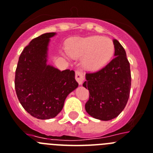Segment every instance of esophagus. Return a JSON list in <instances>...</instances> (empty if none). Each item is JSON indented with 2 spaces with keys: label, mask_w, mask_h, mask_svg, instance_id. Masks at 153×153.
<instances>
[{
  "label": "esophagus",
  "mask_w": 153,
  "mask_h": 153,
  "mask_svg": "<svg viewBox=\"0 0 153 153\" xmlns=\"http://www.w3.org/2000/svg\"><path fill=\"white\" fill-rule=\"evenodd\" d=\"M75 79H76V81L78 82V83L79 85L82 84L85 80V77L82 71H75Z\"/></svg>",
  "instance_id": "obj_1"
}]
</instances>
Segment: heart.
Listing matches in <instances>:
<instances>
[{
  "label": "heart",
  "instance_id": "b5f03b06",
  "mask_svg": "<svg viewBox=\"0 0 153 153\" xmlns=\"http://www.w3.org/2000/svg\"><path fill=\"white\" fill-rule=\"evenodd\" d=\"M115 51L113 40L107 37L91 36L77 37L67 46L68 53L73 58H82L85 70L96 71L110 61Z\"/></svg>",
  "mask_w": 153,
  "mask_h": 153
}]
</instances>
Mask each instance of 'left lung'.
Here are the masks:
<instances>
[{"label":"left lung","instance_id":"1","mask_svg":"<svg viewBox=\"0 0 153 153\" xmlns=\"http://www.w3.org/2000/svg\"><path fill=\"white\" fill-rule=\"evenodd\" d=\"M114 57L97 72L85 74L83 86L89 91L85 110L100 120H112L122 112L131 90L130 64L126 52L118 40L114 39Z\"/></svg>","mask_w":153,"mask_h":153}]
</instances>
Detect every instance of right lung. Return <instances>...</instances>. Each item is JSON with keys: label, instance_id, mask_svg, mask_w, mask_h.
<instances>
[{"label": "right lung", "instance_id": "add662e5", "mask_svg": "<svg viewBox=\"0 0 153 153\" xmlns=\"http://www.w3.org/2000/svg\"><path fill=\"white\" fill-rule=\"evenodd\" d=\"M56 33H44L31 41L22 52L15 71L19 102L30 115L40 120L57 116L67 96L78 88L74 71H60L48 65V47Z\"/></svg>", "mask_w": 153, "mask_h": 153}]
</instances>
